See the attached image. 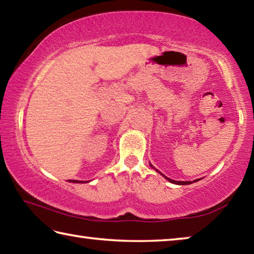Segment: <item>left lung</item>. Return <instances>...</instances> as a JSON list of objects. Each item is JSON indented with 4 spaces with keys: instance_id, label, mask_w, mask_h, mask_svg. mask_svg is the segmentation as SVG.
<instances>
[{
    "instance_id": "8db88e82",
    "label": "left lung",
    "mask_w": 254,
    "mask_h": 254,
    "mask_svg": "<svg viewBox=\"0 0 254 254\" xmlns=\"http://www.w3.org/2000/svg\"><path fill=\"white\" fill-rule=\"evenodd\" d=\"M158 171V170H157ZM163 176V175H162ZM163 177H165L167 180H169L170 183H173V184H177V185H189V184H191L190 182H176V180H173V179H170V178H168V177H166V176H163ZM194 182H198V180H194Z\"/></svg>"
}]
</instances>
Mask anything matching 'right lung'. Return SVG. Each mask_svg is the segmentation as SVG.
Segmentation results:
<instances>
[{"label": "right lung", "mask_w": 254, "mask_h": 254, "mask_svg": "<svg viewBox=\"0 0 254 254\" xmlns=\"http://www.w3.org/2000/svg\"><path fill=\"white\" fill-rule=\"evenodd\" d=\"M69 182H71V183H81V182H78V180H69Z\"/></svg>", "instance_id": "obj_1"}]
</instances>
